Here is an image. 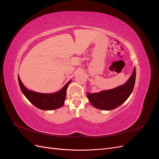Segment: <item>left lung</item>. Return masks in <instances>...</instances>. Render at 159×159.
<instances>
[{
    "instance_id": "obj_1",
    "label": "left lung",
    "mask_w": 159,
    "mask_h": 159,
    "mask_svg": "<svg viewBox=\"0 0 159 159\" xmlns=\"http://www.w3.org/2000/svg\"><path fill=\"white\" fill-rule=\"evenodd\" d=\"M136 70L134 68L133 74L127 82L123 85L99 93H89L87 96L91 104L95 108L102 110H111L123 103L133 90L136 78Z\"/></svg>"
}]
</instances>
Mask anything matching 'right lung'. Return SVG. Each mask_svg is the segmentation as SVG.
<instances>
[{
  "label": "right lung",
  "instance_id": "obj_1",
  "mask_svg": "<svg viewBox=\"0 0 159 159\" xmlns=\"http://www.w3.org/2000/svg\"><path fill=\"white\" fill-rule=\"evenodd\" d=\"M18 79L21 91L25 97L34 106L42 110H52L61 107L64 103L66 89L71 81H70L67 83L58 92L54 93H40L28 90L23 85L19 77Z\"/></svg>",
  "mask_w": 159,
  "mask_h": 159
}]
</instances>
